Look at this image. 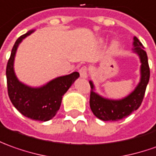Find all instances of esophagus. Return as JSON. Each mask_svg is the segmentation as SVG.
Masks as SVG:
<instances>
[{
	"label": "esophagus",
	"instance_id": "1",
	"mask_svg": "<svg viewBox=\"0 0 156 156\" xmlns=\"http://www.w3.org/2000/svg\"><path fill=\"white\" fill-rule=\"evenodd\" d=\"M79 73H80V77L83 78H88V69L86 66H83L81 69L79 70Z\"/></svg>",
	"mask_w": 156,
	"mask_h": 156
}]
</instances>
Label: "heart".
<instances>
[{"label": "heart", "instance_id": "heart-1", "mask_svg": "<svg viewBox=\"0 0 156 156\" xmlns=\"http://www.w3.org/2000/svg\"><path fill=\"white\" fill-rule=\"evenodd\" d=\"M119 46V41H117V40H114V42H112V48H113V49L117 48Z\"/></svg>", "mask_w": 156, "mask_h": 156}]
</instances>
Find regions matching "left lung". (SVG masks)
I'll list each match as a JSON object with an SVG mask.
<instances>
[{
  "label": "left lung",
  "mask_w": 156,
  "mask_h": 156,
  "mask_svg": "<svg viewBox=\"0 0 156 156\" xmlns=\"http://www.w3.org/2000/svg\"><path fill=\"white\" fill-rule=\"evenodd\" d=\"M132 45V53L136 54L140 60V80L128 96L117 100L103 97L96 91L93 81H90L91 88L90 99V109L96 118L103 121H117L126 118L138 108L143 101L150 75L148 56L143 44L136 37H133Z\"/></svg>",
  "instance_id": "left-lung-1"
}]
</instances>
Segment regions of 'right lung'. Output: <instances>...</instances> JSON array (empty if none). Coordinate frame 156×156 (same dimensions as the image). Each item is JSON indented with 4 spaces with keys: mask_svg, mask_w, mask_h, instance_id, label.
I'll return each mask as SVG.
<instances>
[{
    "mask_svg": "<svg viewBox=\"0 0 156 156\" xmlns=\"http://www.w3.org/2000/svg\"><path fill=\"white\" fill-rule=\"evenodd\" d=\"M35 30L24 34L13 45L7 66V82L8 96L15 108L27 118L48 121L55 116L60 109L62 97L79 77L78 72L52 79L42 86L32 87L19 80L14 71V60L17 49L22 41Z\"/></svg>",
    "mask_w": 156,
    "mask_h": 156,
    "instance_id": "obj_1",
    "label": "right lung"
}]
</instances>
